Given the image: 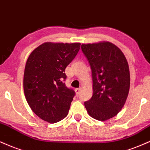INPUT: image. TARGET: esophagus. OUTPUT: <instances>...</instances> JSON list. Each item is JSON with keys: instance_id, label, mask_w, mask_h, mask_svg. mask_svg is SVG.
Instances as JSON below:
<instances>
[{"instance_id": "1", "label": "esophagus", "mask_w": 150, "mask_h": 150, "mask_svg": "<svg viewBox=\"0 0 150 150\" xmlns=\"http://www.w3.org/2000/svg\"><path fill=\"white\" fill-rule=\"evenodd\" d=\"M81 90V88H76V90H75L76 93L77 95H79V93H80Z\"/></svg>"}]
</instances>
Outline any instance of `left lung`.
<instances>
[{"label": "left lung", "instance_id": "1", "mask_svg": "<svg viewBox=\"0 0 150 150\" xmlns=\"http://www.w3.org/2000/svg\"><path fill=\"white\" fill-rule=\"evenodd\" d=\"M92 71L93 96L84 103L91 117L106 121L124 107L129 92L130 72L121 50L110 42L83 44Z\"/></svg>", "mask_w": 150, "mask_h": 150}]
</instances>
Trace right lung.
Instances as JSON below:
<instances>
[{"label":"right lung","instance_id":"1","mask_svg":"<svg viewBox=\"0 0 150 150\" xmlns=\"http://www.w3.org/2000/svg\"><path fill=\"white\" fill-rule=\"evenodd\" d=\"M81 43H44L30 54L24 74L26 101L43 120L56 123L67 116L75 91L65 85V69Z\"/></svg>","mask_w":150,"mask_h":150}]
</instances>
